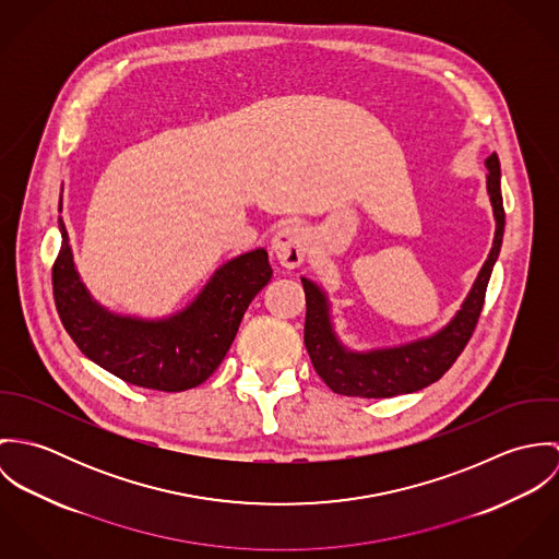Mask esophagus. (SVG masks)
<instances>
[{"mask_svg":"<svg viewBox=\"0 0 559 559\" xmlns=\"http://www.w3.org/2000/svg\"><path fill=\"white\" fill-rule=\"evenodd\" d=\"M310 242H312V235L306 226L290 224V226H284L273 237L271 249H273V253H275V258L280 260L282 266L297 269L306 260Z\"/></svg>","mask_w":559,"mask_h":559,"instance_id":"1","label":"esophagus"}]
</instances>
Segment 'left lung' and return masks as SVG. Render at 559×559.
<instances>
[{"label": "left lung", "mask_w": 559, "mask_h": 559, "mask_svg": "<svg viewBox=\"0 0 559 559\" xmlns=\"http://www.w3.org/2000/svg\"><path fill=\"white\" fill-rule=\"evenodd\" d=\"M486 189L497 222L495 240L469 297L465 299L459 314L439 333L399 348L350 353L340 344V340L333 333L324 293L317 284L301 277L306 290L304 340L312 366L319 372L320 379L329 385V390L342 396L359 399H392L399 394H411L439 381L465 350L467 342L476 331L479 312L484 308L486 286L501 249L506 226L501 200V169L499 157L495 153L486 159Z\"/></svg>", "instance_id": "left-lung-1"}]
</instances>
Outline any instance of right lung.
<instances>
[{
	"label": "right lung",
	"instance_id": "1",
	"mask_svg": "<svg viewBox=\"0 0 559 559\" xmlns=\"http://www.w3.org/2000/svg\"><path fill=\"white\" fill-rule=\"evenodd\" d=\"M58 224L62 247L51 282L64 329L87 359L146 390L185 392L202 385L224 361L245 310L273 275L269 253L255 249L224 264L200 297L171 319L116 317L87 295L62 217Z\"/></svg>",
	"mask_w": 559,
	"mask_h": 559
}]
</instances>
